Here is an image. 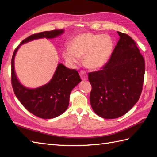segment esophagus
Instances as JSON below:
<instances>
[{"mask_svg":"<svg viewBox=\"0 0 157 157\" xmlns=\"http://www.w3.org/2000/svg\"><path fill=\"white\" fill-rule=\"evenodd\" d=\"M79 75H80L82 80H86V79H88V74L85 71H81L79 72Z\"/></svg>","mask_w":157,"mask_h":157,"instance_id":"1","label":"esophagus"}]
</instances>
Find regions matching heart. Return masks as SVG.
Segmentation results:
<instances>
[{
  "instance_id": "1",
  "label": "heart",
  "mask_w": 157,
  "mask_h": 157,
  "mask_svg": "<svg viewBox=\"0 0 157 157\" xmlns=\"http://www.w3.org/2000/svg\"><path fill=\"white\" fill-rule=\"evenodd\" d=\"M112 38L106 34L83 33L73 39L70 46H67L63 56L69 64H78L83 56L84 65L90 69H98L104 66L113 51Z\"/></svg>"
}]
</instances>
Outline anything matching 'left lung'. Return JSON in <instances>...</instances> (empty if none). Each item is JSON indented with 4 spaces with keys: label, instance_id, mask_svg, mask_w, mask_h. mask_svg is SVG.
Masks as SVG:
<instances>
[{
    "label": "left lung",
    "instance_id": "8db88e82",
    "mask_svg": "<svg viewBox=\"0 0 157 157\" xmlns=\"http://www.w3.org/2000/svg\"><path fill=\"white\" fill-rule=\"evenodd\" d=\"M119 40L101 70L88 73L90 101L96 115L115 119L128 113L139 100L145 73L144 59L136 42L117 32Z\"/></svg>",
    "mask_w": 157,
    "mask_h": 157
}]
</instances>
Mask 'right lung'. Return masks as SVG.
Listing matches in <instances>:
<instances>
[{"instance_id":"add662e5","label":"right lung","mask_w":157,"mask_h":157,"mask_svg":"<svg viewBox=\"0 0 157 157\" xmlns=\"http://www.w3.org/2000/svg\"><path fill=\"white\" fill-rule=\"evenodd\" d=\"M64 33V29H55L33 34L21 42L15 50L11 60V82L15 94L23 106L32 114L42 119H52L63 114L69 106L70 93L81 82L78 72L59 63L52 78L47 84L36 88L23 86L17 77L14 61L22 44L40 38L52 39Z\"/></svg>"}]
</instances>
